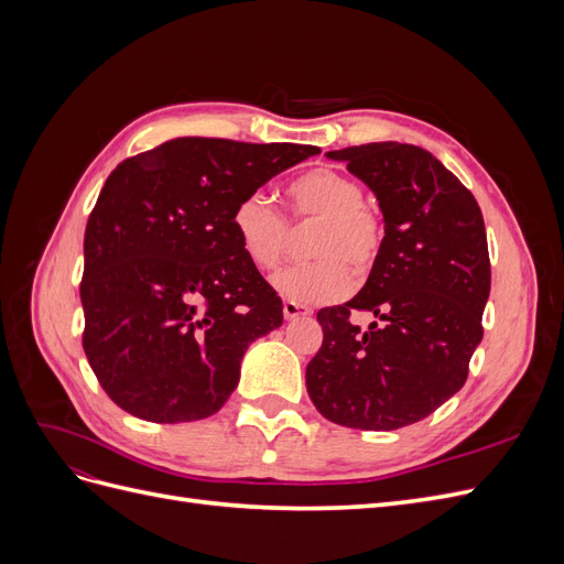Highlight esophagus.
<instances>
[{
  "label": "esophagus",
  "instance_id": "esophagus-1",
  "mask_svg": "<svg viewBox=\"0 0 564 564\" xmlns=\"http://www.w3.org/2000/svg\"><path fill=\"white\" fill-rule=\"evenodd\" d=\"M282 311H284V319H301V317H308L311 315V308H305V305H301V303H294V301H284V305H282Z\"/></svg>",
  "mask_w": 564,
  "mask_h": 564
}]
</instances>
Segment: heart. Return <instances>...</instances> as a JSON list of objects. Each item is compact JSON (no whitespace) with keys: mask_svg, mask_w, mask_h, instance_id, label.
<instances>
[{"mask_svg":"<svg viewBox=\"0 0 564 564\" xmlns=\"http://www.w3.org/2000/svg\"><path fill=\"white\" fill-rule=\"evenodd\" d=\"M284 195L296 224L317 220L308 245L315 261L282 270L272 280L275 289L301 305L344 299L355 282L352 270L365 278L379 259L381 218L362 204L360 183L334 169H311L289 183ZM230 224L237 245L253 268L270 272L282 263L289 247V226L263 195L251 193L237 202Z\"/></svg>","mask_w":564,"mask_h":564,"instance_id":"1","label":"heart"}]
</instances>
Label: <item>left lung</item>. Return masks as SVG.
Returning <instances> with one entry per match:
<instances>
[{
	"label": "left lung",
	"instance_id": "obj_1",
	"mask_svg": "<svg viewBox=\"0 0 564 564\" xmlns=\"http://www.w3.org/2000/svg\"><path fill=\"white\" fill-rule=\"evenodd\" d=\"M327 158L346 162L377 195L386 235L360 294L317 313L324 338L305 367V386L332 423L404 429L464 388L482 340L491 286L482 212L423 148L386 141ZM355 310L378 322L360 330Z\"/></svg>",
	"mask_w": 564,
	"mask_h": 564
}]
</instances>
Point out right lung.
I'll list each match as a JSON object with an SVG mask.
<instances>
[{"label":"right lung","instance_id":"1","mask_svg":"<svg viewBox=\"0 0 564 564\" xmlns=\"http://www.w3.org/2000/svg\"><path fill=\"white\" fill-rule=\"evenodd\" d=\"M315 145L166 141L117 164L84 232V352L131 416L216 414L251 340L282 324V301L242 253L235 204Z\"/></svg>","mask_w":564,"mask_h":564}]
</instances>
